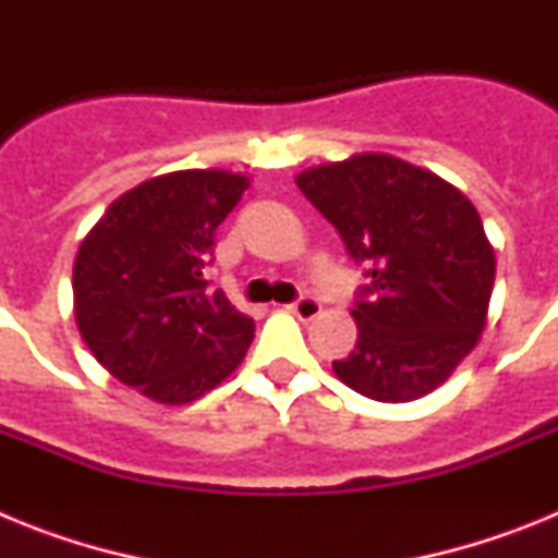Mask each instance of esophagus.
I'll list each match as a JSON object with an SVG mask.
<instances>
[{
	"label": "esophagus",
	"mask_w": 558,
	"mask_h": 558,
	"mask_svg": "<svg viewBox=\"0 0 558 558\" xmlns=\"http://www.w3.org/2000/svg\"><path fill=\"white\" fill-rule=\"evenodd\" d=\"M290 313L299 315L302 322H313V318H318V315H322V302H318L313 293H304V295H299L293 304H290Z\"/></svg>",
	"instance_id": "obj_1"
}]
</instances>
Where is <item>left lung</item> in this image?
<instances>
[{
	"label": "left lung",
	"mask_w": 558,
	"mask_h": 558,
	"mask_svg": "<svg viewBox=\"0 0 558 558\" xmlns=\"http://www.w3.org/2000/svg\"><path fill=\"white\" fill-rule=\"evenodd\" d=\"M335 226L368 282L357 288V343L332 368L377 402L438 388L486 324L495 251L466 195L383 153L313 167L295 179Z\"/></svg>",
	"instance_id": "8db88e82"
}]
</instances>
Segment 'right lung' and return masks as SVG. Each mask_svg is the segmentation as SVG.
Listing matches in <instances>:
<instances>
[{"instance_id": "add662e5", "label": "right lung", "mask_w": 558, "mask_h": 558, "mask_svg": "<svg viewBox=\"0 0 558 558\" xmlns=\"http://www.w3.org/2000/svg\"><path fill=\"white\" fill-rule=\"evenodd\" d=\"M245 186L223 170L167 172L113 201L77 251L72 290L86 347L161 405L220 386L254 340V322L204 274Z\"/></svg>"}]
</instances>
